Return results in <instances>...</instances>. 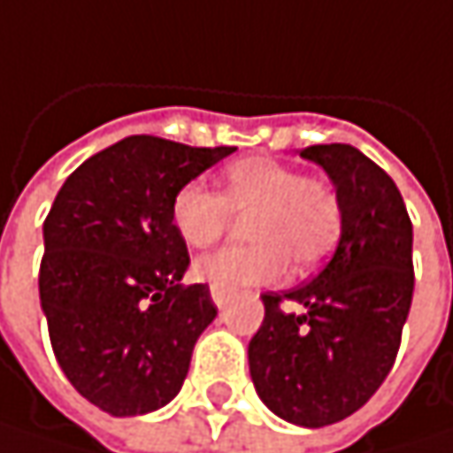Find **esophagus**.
I'll return each mask as SVG.
<instances>
[{
  "mask_svg": "<svg viewBox=\"0 0 453 453\" xmlns=\"http://www.w3.org/2000/svg\"><path fill=\"white\" fill-rule=\"evenodd\" d=\"M210 296H212V303L218 309H226L227 301H230V293H227L226 288H220V285H210Z\"/></svg>",
  "mask_w": 453,
  "mask_h": 453,
  "instance_id": "esophagus-1",
  "label": "esophagus"
}]
</instances>
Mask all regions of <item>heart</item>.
Instances as JSON below:
<instances>
[{
    "mask_svg": "<svg viewBox=\"0 0 453 453\" xmlns=\"http://www.w3.org/2000/svg\"><path fill=\"white\" fill-rule=\"evenodd\" d=\"M246 220L249 246L220 249L196 262V277L226 290L277 282L288 258L301 272L319 267L340 241L337 194L306 173L269 157H243L226 171V194L191 181L171 204V220L188 246L204 249L226 233L233 215Z\"/></svg>",
    "mask_w": 453,
    "mask_h": 453,
    "instance_id": "1",
    "label": "heart"
}]
</instances>
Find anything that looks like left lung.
<instances>
[{"label": "left lung", "mask_w": 453, "mask_h": 453, "mask_svg": "<svg viewBox=\"0 0 453 453\" xmlns=\"http://www.w3.org/2000/svg\"><path fill=\"white\" fill-rule=\"evenodd\" d=\"M342 207L337 249L288 293H265L249 371L269 410L303 428L357 412L389 376L412 303V223L402 194L352 144H313Z\"/></svg>", "instance_id": "1"}]
</instances>
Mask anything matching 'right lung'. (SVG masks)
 I'll return each mask as SVG.
<instances>
[{
    "label": "right lung",
    "instance_id": "1",
    "mask_svg": "<svg viewBox=\"0 0 453 453\" xmlns=\"http://www.w3.org/2000/svg\"><path fill=\"white\" fill-rule=\"evenodd\" d=\"M235 147L127 137L88 157L43 223L41 309L69 384L113 418L165 407L218 309L207 285H181L186 241L176 191Z\"/></svg>",
    "mask_w": 453,
    "mask_h": 453
}]
</instances>
